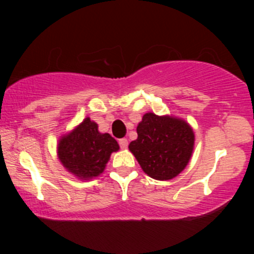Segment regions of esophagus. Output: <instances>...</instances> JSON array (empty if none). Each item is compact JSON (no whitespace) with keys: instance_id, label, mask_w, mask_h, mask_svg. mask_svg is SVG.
<instances>
[{"instance_id":"esophagus-1","label":"esophagus","mask_w":254,"mask_h":254,"mask_svg":"<svg viewBox=\"0 0 254 254\" xmlns=\"http://www.w3.org/2000/svg\"><path fill=\"white\" fill-rule=\"evenodd\" d=\"M127 144H129V142H127V138L119 139V145H121L122 149H125V148H127Z\"/></svg>"}]
</instances>
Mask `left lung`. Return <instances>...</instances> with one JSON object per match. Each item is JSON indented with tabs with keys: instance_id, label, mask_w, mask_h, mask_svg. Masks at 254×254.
<instances>
[{
	"instance_id": "left-lung-1",
	"label": "left lung",
	"mask_w": 254,
	"mask_h": 254,
	"mask_svg": "<svg viewBox=\"0 0 254 254\" xmlns=\"http://www.w3.org/2000/svg\"><path fill=\"white\" fill-rule=\"evenodd\" d=\"M137 135L129 149L149 177L156 180L173 179L189 164L194 135L186 122L145 113L137 127Z\"/></svg>"
}]
</instances>
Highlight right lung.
<instances>
[{
    "mask_svg": "<svg viewBox=\"0 0 254 254\" xmlns=\"http://www.w3.org/2000/svg\"><path fill=\"white\" fill-rule=\"evenodd\" d=\"M119 144L110 133H100L98 124L86 118L74 131L61 138L58 157L64 167L81 179L103 173L111 153Z\"/></svg>",
    "mask_w": 254,
    "mask_h": 254,
    "instance_id": "right-lung-1",
    "label": "right lung"
}]
</instances>
